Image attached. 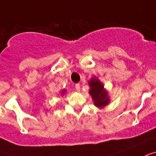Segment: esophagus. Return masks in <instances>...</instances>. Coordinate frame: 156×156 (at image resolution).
<instances>
[{"mask_svg":"<svg viewBox=\"0 0 156 156\" xmlns=\"http://www.w3.org/2000/svg\"><path fill=\"white\" fill-rule=\"evenodd\" d=\"M76 89L77 92L80 91V84H76Z\"/></svg>","mask_w":156,"mask_h":156,"instance_id":"obj_1","label":"esophagus"}]
</instances>
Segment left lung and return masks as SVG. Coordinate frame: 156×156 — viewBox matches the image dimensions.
<instances>
[{"instance_id": "left-lung-1", "label": "left lung", "mask_w": 156, "mask_h": 156, "mask_svg": "<svg viewBox=\"0 0 156 156\" xmlns=\"http://www.w3.org/2000/svg\"><path fill=\"white\" fill-rule=\"evenodd\" d=\"M89 85L90 87L89 94L91 95L95 106L99 108L107 106L110 102L108 94L99 80L97 77H93L89 81Z\"/></svg>"}]
</instances>
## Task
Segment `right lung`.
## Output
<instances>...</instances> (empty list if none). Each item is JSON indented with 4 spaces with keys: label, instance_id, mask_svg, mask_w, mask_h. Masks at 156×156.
I'll use <instances>...</instances> for the list:
<instances>
[{
    "label": "right lung",
    "instance_id": "obj_1",
    "mask_svg": "<svg viewBox=\"0 0 156 156\" xmlns=\"http://www.w3.org/2000/svg\"><path fill=\"white\" fill-rule=\"evenodd\" d=\"M65 92H66V90H62V95L64 94Z\"/></svg>",
    "mask_w": 156,
    "mask_h": 156
}]
</instances>
